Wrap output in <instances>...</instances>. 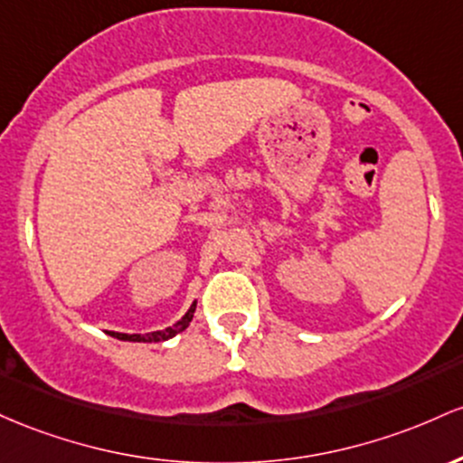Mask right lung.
Returning a JSON list of instances; mask_svg holds the SVG:
<instances>
[{
    "label": "right lung",
    "instance_id": "add662e5",
    "mask_svg": "<svg viewBox=\"0 0 463 463\" xmlns=\"http://www.w3.org/2000/svg\"><path fill=\"white\" fill-rule=\"evenodd\" d=\"M194 310H196V301L190 306L188 313H185L179 321H176V324H173L170 328H165V330L146 332V335H124V332H109V335L116 336V339H119V341H137V344H162V341L173 339L175 335H179V332H184L185 328H188L192 317H194Z\"/></svg>",
    "mask_w": 463,
    "mask_h": 463
}]
</instances>
